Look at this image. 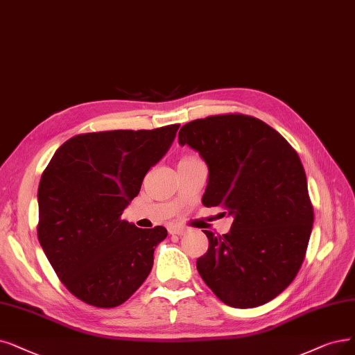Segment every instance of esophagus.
<instances>
[{"mask_svg": "<svg viewBox=\"0 0 355 355\" xmlns=\"http://www.w3.org/2000/svg\"><path fill=\"white\" fill-rule=\"evenodd\" d=\"M185 229H183V227H180V225H168V233L170 234H178V236H182V234H185Z\"/></svg>", "mask_w": 355, "mask_h": 355, "instance_id": "esophagus-1", "label": "esophagus"}]
</instances>
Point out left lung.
I'll return each instance as SVG.
<instances>
[{
	"instance_id": "obj_1",
	"label": "left lung",
	"mask_w": 355,
	"mask_h": 355,
	"mask_svg": "<svg viewBox=\"0 0 355 355\" xmlns=\"http://www.w3.org/2000/svg\"><path fill=\"white\" fill-rule=\"evenodd\" d=\"M179 144L208 166L202 204L233 217L227 234L204 232L209 245L198 272L232 307L275 299L299 272L315 218L299 154L263 121L242 113L183 125Z\"/></svg>"
}]
</instances>
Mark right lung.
Masks as SVG:
<instances>
[{
    "label": "right lung",
    "mask_w": 355,
    "mask_h": 355,
    "mask_svg": "<svg viewBox=\"0 0 355 355\" xmlns=\"http://www.w3.org/2000/svg\"><path fill=\"white\" fill-rule=\"evenodd\" d=\"M179 126L76 135L42 173L39 243L62 284L81 302L116 307L148 277L154 249L167 230L138 229L122 220V212Z\"/></svg>",
    "instance_id": "add662e5"
}]
</instances>
